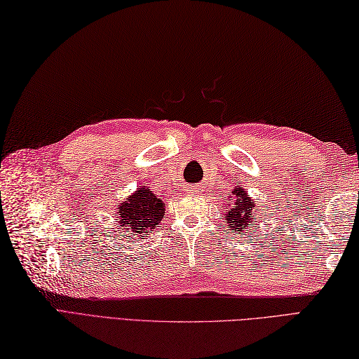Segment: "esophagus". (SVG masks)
<instances>
[{"instance_id": "esophagus-1", "label": "esophagus", "mask_w": 359, "mask_h": 359, "mask_svg": "<svg viewBox=\"0 0 359 359\" xmlns=\"http://www.w3.org/2000/svg\"><path fill=\"white\" fill-rule=\"evenodd\" d=\"M191 191H194V192H196V191H197V188H191Z\"/></svg>"}]
</instances>
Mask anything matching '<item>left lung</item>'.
<instances>
[{"label":"left lung","mask_w":359,"mask_h":359,"mask_svg":"<svg viewBox=\"0 0 359 359\" xmlns=\"http://www.w3.org/2000/svg\"><path fill=\"white\" fill-rule=\"evenodd\" d=\"M232 197L233 201L229 203V209H227V214L224 215V218L227 219L229 223H231V231L235 232H241L243 229L249 227L250 223L253 222V209H255V203L253 200L247 197V192L244 189H241L240 187L235 188L232 191ZM235 204V207L231 205Z\"/></svg>","instance_id":"8db88e82"}]
</instances>
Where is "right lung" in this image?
I'll return each instance as SVG.
<instances>
[{
	"label": "right lung",
	"mask_w": 359,
	"mask_h": 359,
	"mask_svg": "<svg viewBox=\"0 0 359 359\" xmlns=\"http://www.w3.org/2000/svg\"><path fill=\"white\" fill-rule=\"evenodd\" d=\"M165 215L163 200L158 198L149 188H140L119 206L118 219L130 235H145L161 223Z\"/></svg>",
	"instance_id": "add662e5"
}]
</instances>
